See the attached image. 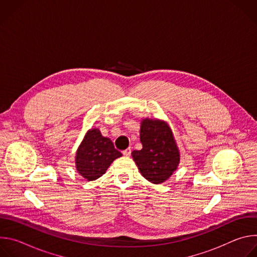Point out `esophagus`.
<instances>
[{"label": "esophagus", "instance_id": "esophagus-1", "mask_svg": "<svg viewBox=\"0 0 257 257\" xmlns=\"http://www.w3.org/2000/svg\"><path fill=\"white\" fill-rule=\"evenodd\" d=\"M123 155H124L125 157H130V155H131V149L129 148V149L123 151Z\"/></svg>", "mask_w": 257, "mask_h": 257}]
</instances>
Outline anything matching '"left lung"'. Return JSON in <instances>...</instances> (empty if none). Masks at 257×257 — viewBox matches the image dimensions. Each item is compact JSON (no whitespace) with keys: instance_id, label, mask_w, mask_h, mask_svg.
I'll list each match as a JSON object with an SVG mask.
<instances>
[{"instance_id":"left-lung-1","label":"left lung","mask_w":257,"mask_h":257,"mask_svg":"<svg viewBox=\"0 0 257 257\" xmlns=\"http://www.w3.org/2000/svg\"><path fill=\"white\" fill-rule=\"evenodd\" d=\"M140 141L142 149L133 151L132 158L141 175L154 184L165 182L180 163V153L171 128L165 121L143 119Z\"/></svg>"}]
</instances>
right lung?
<instances>
[{"label": "right lung", "mask_w": 257, "mask_h": 257, "mask_svg": "<svg viewBox=\"0 0 257 257\" xmlns=\"http://www.w3.org/2000/svg\"><path fill=\"white\" fill-rule=\"evenodd\" d=\"M120 157L122 154L115 149L112 140L93 128L86 132L77 150L76 170L84 179L93 181L101 177L109 165Z\"/></svg>", "instance_id": "obj_1"}]
</instances>
